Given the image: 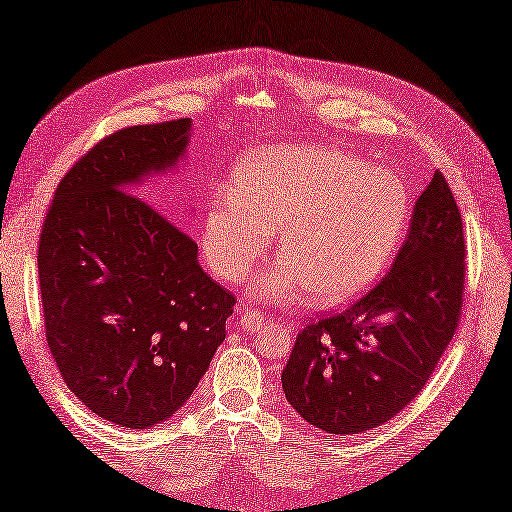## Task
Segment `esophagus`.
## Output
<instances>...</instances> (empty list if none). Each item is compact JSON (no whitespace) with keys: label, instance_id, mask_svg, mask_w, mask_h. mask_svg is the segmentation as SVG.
<instances>
[{"label":"esophagus","instance_id":"esophagus-1","mask_svg":"<svg viewBox=\"0 0 512 512\" xmlns=\"http://www.w3.org/2000/svg\"><path fill=\"white\" fill-rule=\"evenodd\" d=\"M265 323H267V314H262L258 310H243L241 312V327L245 331H258Z\"/></svg>","mask_w":512,"mask_h":512}]
</instances>
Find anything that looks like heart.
Here are the masks:
<instances>
[{
	"instance_id": "1",
	"label": "heart",
	"mask_w": 512,
	"mask_h": 512,
	"mask_svg": "<svg viewBox=\"0 0 512 512\" xmlns=\"http://www.w3.org/2000/svg\"><path fill=\"white\" fill-rule=\"evenodd\" d=\"M237 191L206 206L202 245L213 271L241 282L280 232L282 260L258 278L254 295L340 306L390 267L409 226L400 176L336 148L260 150L234 170Z\"/></svg>"
}]
</instances>
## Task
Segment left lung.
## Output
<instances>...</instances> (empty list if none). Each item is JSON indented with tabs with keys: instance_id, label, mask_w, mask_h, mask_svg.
I'll list each match as a JSON object with an SVG mask.
<instances>
[{
	"instance_id": "left-lung-1",
	"label": "left lung",
	"mask_w": 512,
	"mask_h": 512,
	"mask_svg": "<svg viewBox=\"0 0 512 512\" xmlns=\"http://www.w3.org/2000/svg\"><path fill=\"white\" fill-rule=\"evenodd\" d=\"M463 284V219L437 170L392 271L344 312L299 331L282 370L290 407L331 435L394 418L422 392L457 331Z\"/></svg>"
}]
</instances>
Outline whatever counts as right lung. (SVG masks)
<instances>
[{
  "mask_svg": "<svg viewBox=\"0 0 512 512\" xmlns=\"http://www.w3.org/2000/svg\"><path fill=\"white\" fill-rule=\"evenodd\" d=\"M189 135L191 118H178L103 137L60 181L40 232L49 351L81 403L127 428L187 403L234 306L189 234L134 196L185 157Z\"/></svg>",
  "mask_w": 512,
  "mask_h": 512,
  "instance_id": "obj_1",
  "label": "right lung"
}]
</instances>
